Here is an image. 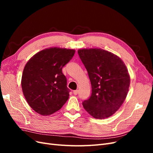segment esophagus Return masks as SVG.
Instances as JSON below:
<instances>
[{
  "label": "esophagus",
  "mask_w": 153,
  "mask_h": 153,
  "mask_svg": "<svg viewBox=\"0 0 153 153\" xmlns=\"http://www.w3.org/2000/svg\"><path fill=\"white\" fill-rule=\"evenodd\" d=\"M78 90H75V91H73V94H75V95H77V94H78Z\"/></svg>",
  "instance_id": "34e87169"
}]
</instances>
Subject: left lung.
<instances>
[{"label":"left lung","instance_id":"obj_1","mask_svg":"<svg viewBox=\"0 0 153 153\" xmlns=\"http://www.w3.org/2000/svg\"><path fill=\"white\" fill-rule=\"evenodd\" d=\"M78 53L92 87L90 98L83 101V106L96 119L107 118L126 99L130 82L128 69L121 59L108 51L80 49Z\"/></svg>","mask_w":153,"mask_h":153}]
</instances>
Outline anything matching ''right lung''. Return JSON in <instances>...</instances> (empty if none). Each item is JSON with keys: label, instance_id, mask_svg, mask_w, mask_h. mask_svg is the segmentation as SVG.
<instances>
[{"label": "right lung", "instance_id": "1", "mask_svg": "<svg viewBox=\"0 0 153 153\" xmlns=\"http://www.w3.org/2000/svg\"><path fill=\"white\" fill-rule=\"evenodd\" d=\"M75 53L74 50L50 48L36 53L26 64L22 88L27 103L37 113L52 114L68 100L70 90L62 69Z\"/></svg>", "mask_w": 153, "mask_h": 153}]
</instances>
